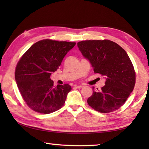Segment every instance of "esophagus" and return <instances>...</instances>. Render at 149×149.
<instances>
[{
    "label": "esophagus",
    "mask_w": 149,
    "mask_h": 149,
    "mask_svg": "<svg viewBox=\"0 0 149 149\" xmlns=\"http://www.w3.org/2000/svg\"><path fill=\"white\" fill-rule=\"evenodd\" d=\"M75 87L77 88V89H81V88L84 87L83 85H75Z\"/></svg>",
    "instance_id": "1"
}]
</instances>
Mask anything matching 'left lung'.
Segmentation results:
<instances>
[{
    "label": "left lung",
    "mask_w": 149,
    "mask_h": 149,
    "mask_svg": "<svg viewBox=\"0 0 149 149\" xmlns=\"http://www.w3.org/2000/svg\"><path fill=\"white\" fill-rule=\"evenodd\" d=\"M77 47L95 73L104 77L101 90L93 89L87 103L101 113L118 110L124 104L135 84V72L125 50L110 40L82 41Z\"/></svg>",
    "instance_id": "8db88e82"
}]
</instances>
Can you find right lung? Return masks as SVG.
<instances>
[{
	"label": "right lung",
	"instance_id": "right-lung-1",
	"mask_svg": "<svg viewBox=\"0 0 149 149\" xmlns=\"http://www.w3.org/2000/svg\"><path fill=\"white\" fill-rule=\"evenodd\" d=\"M75 42L43 39L35 42L17 62L15 79L27 106L41 114H50L64 106L68 84L54 86L52 72L61 65L66 54Z\"/></svg>",
	"mask_w": 149,
	"mask_h": 149
}]
</instances>
